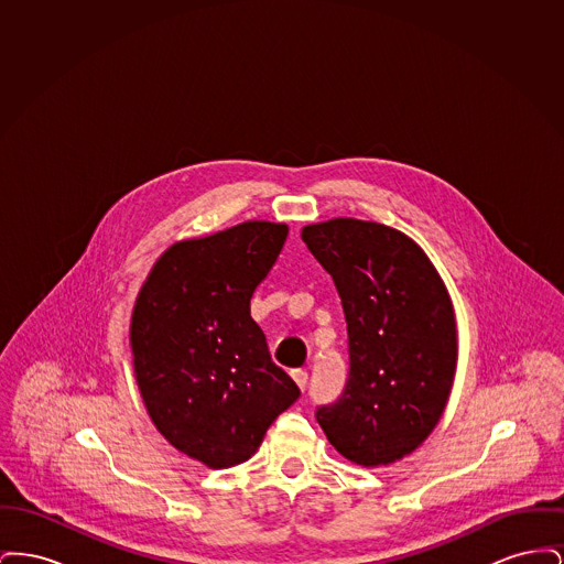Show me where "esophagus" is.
<instances>
[{"mask_svg":"<svg viewBox=\"0 0 564 564\" xmlns=\"http://www.w3.org/2000/svg\"><path fill=\"white\" fill-rule=\"evenodd\" d=\"M292 378H294L295 384H297L302 391L306 389V382H308V372H306V370H302V368L292 370Z\"/></svg>","mask_w":564,"mask_h":564,"instance_id":"1","label":"esophagus"}]
</instances>
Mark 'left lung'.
I'll return each instance as SVG.
<instances>
[{
	"instance_id": "1",
	"label": "left lung",
	"mask_w": 564,
	"mask_h": 564,
	"mask_svg": "<svg viewBox=\"0 0 564 564\" xmlns=\"http://www.w3.org/2000/svg\"><path fill=\"white\" fill-rule=\"evenodd\" d=\"M334 279L349 334V376L317 405L329 444L357 465L410 455L437 425L456 368L455 313L427 256L376 221L338 217L302 230Z\"/></svg>"
}]
</instances>
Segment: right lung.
<instances>
[{"instance_id":"obj_1","label":"right lung","mask_w":564,"mask_h":564,"mask_svg":"<svg viewBox=\"0 0 564 564\" xmlns=\"http://www.w3.org/2000/svg\"><path fill=\"white\" fill-rule=\"evenodd\" d=\"M285 239V224L245 221L175 242L137 295L131 347L141 398L177 451L214 469L247 460L300 398L249 313Z\"/></svg>"}]
</instances>
